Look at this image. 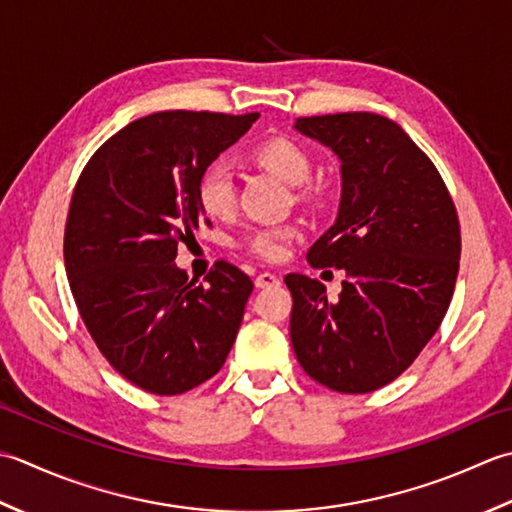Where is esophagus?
<instances>
[{
  "label": "esophagus",
  "mask_w": 512,
  "mask_h": 512,
  "mask_svg": "<svg viewBox=\"0 0 512 512\" xmlns=\"http://www.w3.org/2000/svg\"><path fill=\"white\" fill-rule=\"evenodd\" d=\"M254 283H256L258 289H271V287H278L280 285V278L276 274H267V271H265V274H258L256 276Z\"/></svg>",
  "instance_id": "1"
}]
</instances>
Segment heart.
I'll use <instances>...</instances> for the list:
<instances>
[{
	"mask_svg": "<svg viewBox=\"0 0 512 512\" xmlns=\"http://www.w3.org/2000/svg\"><path fill=\"white\" fill-rule=\"evenodd\" d=\"M258 165H263L287 185H305L311 176L309 152L291 139H271L258 145L254 152ZM198 205L212 218H229L236 210V183L234 172L225 163H214L198 181ZM294 227H263L245 238V247L263 260H280L287 254Z\"/></svg>",
	"mask_w": 512,
	"mask_h": 512,
	"instance_id": "1",
	"label": "heart"
}]
</instances>
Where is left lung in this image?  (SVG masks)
Here are the masks:
<instances>
[{
    "mask_svg": "<svg viewBox=\"0 0 512 512\" xmlns=\"http://www.w3.org/2000/svg\"><path fill=\"white\" fill-rule=\"evenodd\" d=\"M294 128L340 159L338 216L309 247L311 267L347 271L338 302L289 274V336L309 378L371 393L420 356L451 305L460 269L457 212L429 156L373 112L300 117Z\"/></svg>",
    "mask_w": 512,
    "mask_h": 512,
    "instance_id": "8db88e82",
    "label": "left lung"
}]
</instances>
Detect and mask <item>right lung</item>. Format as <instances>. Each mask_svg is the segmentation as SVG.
<instances>
[{
	"instance_id": "add662e5",
	"label": "right lung",
	"mask_w": 512,
	"mask_h": 512,
	"mask_svg": "<svg viewBox=\"0 0 512 512\" xmlns=\"http://www.w3.org/2000/svg\"><path fill=\"white\" fill-rule=\"evenodd\" d=\"M258 112H156L92 154L70 201L64 260L99 351L125 380L179 395L225 364L254 283L218 260L207 285L176 267L203 221L198 181Z\"/></svg>"
}]
</instances>
